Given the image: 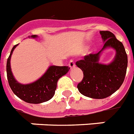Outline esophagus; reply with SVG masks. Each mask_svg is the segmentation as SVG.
<instances>
[{"mask_svg": "<svg viewBox=\"0 0 134 134\" xmlns=\"http://www.w3.org/2000/svg\"><path fill=\"white\" fill-rule=\"evenodd\" d=\"M69 66H70V68H74L75 67V62H74L73 59H71L69 62Z\"/></svg>", "mask_w": 134, "mask_h": 134, "instance_id": "34e87169", "label": "esophagus"}]
</instances>
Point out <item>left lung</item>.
<instances>
[{"label": "left lung", "instance_id": "left-lung-1", "mask_svg": "<svg viewBox=\"0 0 134 134\" xmlns=\"http://www.w3.org/2000/svg\"><path fill=\"white\" fill-rule=\"evenodd\" d=\"M104 41L103 49L107 47L114 48L116 54L111 64H99L98 53L90 54L76 62L82 70L84 77L77 85L80 92L84 96L93 99H104L119 89L125 79L128 65V57L122 42L118 40L112 32L100 31Z\"/></svg>", "mask_w": 134, "mask_h": 134}]
</instances>
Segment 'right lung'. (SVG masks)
<instances>
[{
    "label": "right lung",
    "mask_w": 134,
    "mask_h": 134,
    "mask_svg": "<svg viewBox=\"0 0 134 134\" xmlns=\"http://www.w3.org/2000/svg\"><path fill=\"white\" fill-rule=\"evenodd\" d=\"M36 37V35H32ZM18 44L12 48L7 60V78L9 86L15 94L20 99L30 104H40L52 99L57 88V81L63 75L67 74L70 68L67 66H51L40 79L29 85H21L17 82L10 70V57Z\"/></svg>",
    "instance_id": "add662e5"
}]
</instances>
